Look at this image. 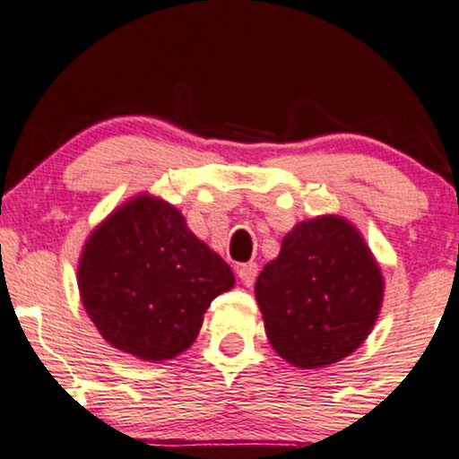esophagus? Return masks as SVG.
Returning <instances> with one entry per match:
<instances>
[{
  "mask_svg": "<svg viewBox=\"0 0 459 459\" xmlns=\"http://www.w3.org/2000/svg\"><path fill=\"white\" fill-rule=\"evenodd\" d=\"M256 274H259V265L253 264V261H248V264H241L238 268V276L246 287H253V283L256 281Z\"/></svg>",
  "mask_w": 459,
  "mask_h": 459,
  "instance_id": "esophagus-1",
  "label": "esophagus"
}]
</instances>
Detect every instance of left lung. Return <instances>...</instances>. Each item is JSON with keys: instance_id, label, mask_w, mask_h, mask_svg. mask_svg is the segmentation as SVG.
Masks as SVG:
<instances>
[{"instance_id": "1", "label": "left lung", "mask_w": 459, "mask_h": 459, "mask_svg": "<svg viewBox=\"0 0 459 459\" xmlns=\"http://www.w3.org/2000/svg\"><path fill=\"white\" fill-rule=\"evenodd\" d=\"M256 303L272 349L299 368H322L351 355L370 333L384 276L349 221H300L261 270Z\"/></svg>"}]
</instances>
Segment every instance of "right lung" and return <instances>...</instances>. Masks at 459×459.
<instances>
[{"instance_id":"add662e5","label":"right lung","mask_w":459,"mask_h":459,"mask_svg":"<svg viewBox=\"0 0 459 459\" xmlns=\"http://www.w3.org/2000/svg\"><path fill=\"white\" fill-rule=\"evenodd\" d=\"M233 283L226 261L191 233L180 211L152 195L100 224L78 268L82 305L104 340L145 361L187 351L206 307Z\"/></svg>"}]
</instances>
